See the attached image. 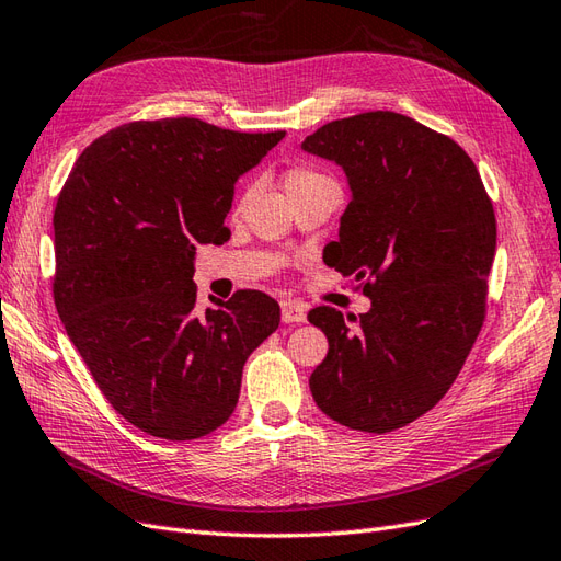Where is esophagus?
<instances>
[{"instance_id":"34e87169","label":"esophagus","mask_w":561,"mask_h":561,"mask_svg":"<svg viewBox=\"0 0 561 561\" xmlns=\"http://www.w3.org/2000/svg\"><path fill=\"white\" fill-rule=\"evenodd\" d=\"M306 314H308V308L304 304H298V300H284L282 304V322L284 324L306 322Z\"/></svg>"}]
</instances>
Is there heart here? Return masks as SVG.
<instances>
[{"label":"heart","instance_id":"1","mask_svg":"<svg viewBox=\"0 0 561 561\" xmlns=\"http://www.w3.org/2000/svg\"><path fill=\"white\" fill-rule=\"evenodd\" d=\"M322 180H329V178H324L320 170L308 168V165H298V168L286 172L284 190H286V192H294V190H300V186H308V184L322 182Z\"/></svg>","mask_w":561,"mask_h":561}]
</instances>
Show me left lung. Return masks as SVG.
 <instances>
[{
    "label": "left lung",
    "mask_w": 561,
    "mask_h": 561,
    "mask_svg": "<svg viewBox=\"0 0 561 561\" xmlns=\"http://www.w3.org/2000/svg\"><path fill=\"white\" fill-rule=\"evenodd\" d=\"M300 147L346 172L353 196L324 263L371 300L360 318L310 310L329 341L310 391L334 422L386 434L448 393L481 332L493 204L459 144L393 111L332 121Z\"/></svg>",
    "instance_id": "8db88e82"
}]
</instances>
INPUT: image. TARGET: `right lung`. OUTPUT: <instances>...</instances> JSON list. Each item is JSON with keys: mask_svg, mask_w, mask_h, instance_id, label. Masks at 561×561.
I'll return each instance as SVG.
<instances>
[{"mask_svg": "<svg viewBox=\"0 0 561 561\" xmlns=\"http://www.w3.org/2000/svg\"><path fill=\"white\" fill-rule=\"evenodd\" d=\"M284 133L198 118L125 123L80 153L54 210V304L111 408L165 440L234 412L249 355L279 327L263 291L196 308V243L229 239L234 184Z\"/></svg>", "mask_w": 561, "mask_h": 561, "instance_id": "obj_1", "label": "right lung"}]
</instances>
